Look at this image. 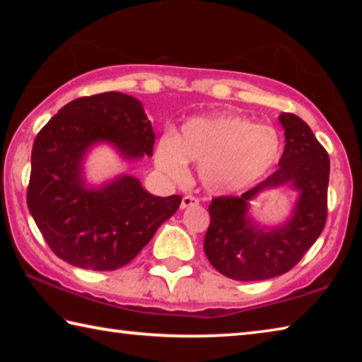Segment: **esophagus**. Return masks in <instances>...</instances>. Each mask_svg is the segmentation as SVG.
<instances>
[{"instance_id":"esophagus-1","label":"esophagus","mask_w":362,"mask_h":362,"mask_svg":"<svg viewBox=\"0 0 362 362\" xmlns=\"http://www.w3.org/2000/svg\"><path fill=\"white\" fill-rule=\"evenodd\" d=\"M196 204H199V199L194 198V196H192V194H187V196H183V198H182L180 207H182V209H187V207L196 206Z\"/></svg>"}]
</instances>
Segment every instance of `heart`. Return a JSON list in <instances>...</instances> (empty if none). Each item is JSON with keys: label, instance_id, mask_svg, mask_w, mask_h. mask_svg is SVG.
<instances>
[{"label": "heart", "instance_id": "b5f03b06", "mask_svg": "<svg viewBox=\"0 0 362 362\" xmlns=\"http://www.w3.org/2000/svg\"><path fill=\"white\" fill-rule=\"evenodd\" d=\"M283 144L276 129L235 115L193 118L179 136H164L156 146L158 168L173 179L187 177V161L199 166L201 180L216 193L254 185L276 166Z\"/></svg>", "mask_w": 362, "mask_h": 362}]
</instances>
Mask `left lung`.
Returning <instances> with one entry per match:
<instances>
[{"mask_svg":"<svg viewBox=\"0 0 362 362\" xmlns=\"http://www.w3.org/2000/svg\"><path fill=\"white\" fill-rule=\"evenodd\" d=\"M286 146L278 169L241 196H217L209 206L211 225L204 252L226 278L263 281L292 269L320 238L327 220L329 155L310 126L292 113H281ZM291 185L300 193L288 222L259 229L247 216L248 201L260 191Z\"/></svg>","mask_w":362,"mask_h":362,"instance_id":"8db88e82","label":"left lung"}]
</instances>
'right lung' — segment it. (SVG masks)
<instances>
[{
	"mask_svg": "<svg viewBox=\"0 0 362 362\" xmlns=\"http://www.w3.org/2000/svg\"><path fill=\"white\" fill-rule=\"evenodd\" d=\"M107 142L126 159L153 155L155 132L142 102L121 93L79 97L38 132L27 189L47 246L70 265L113 272L129 263L179 209V194L153 196L132 175L88 188L83 158Z\"/></svg>",
	"mask_w": 362,
	"mask_h": 362,
	"instance_id": "obj_1",
	"label": "right lung"
}]
</instances>
